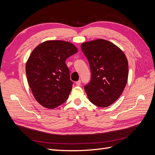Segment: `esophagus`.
Instances as JSON below:
<instances>
[{
    "label": "esophagus",
    "mask_w": 155,
    "mask_h": 155,
    "mask_svg": "<svg viewBox=\"0 0 155 155\" xmlns=\"http://www.w3.org/2000/svg\"><path fill=\"white\" fill-rule=\"evenodd\" d=\"M76 84L77 86H80V85H81V81L79 80V81H76Z\"/></svg>",
    "instance_id": "esophagus-1"
}]
</instances>
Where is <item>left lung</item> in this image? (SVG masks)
Segmentation results:
<instances>
[{
    "mask_svg": "<svg viewBox=\"0 0 155 155\" xmlns=\"http://www.w3.org/2000/svg\"><path fill=\"white\" fill-rule=\"evenodd\" d=\"M81 48L91 71V81L84 87L88 100L100 107L112 105L127 82L129 67L125 54L114 44L102 39L85 42Z\"/></svg>",
    "mask_w": 155,
    "mask_h": 155,
    "instance_id": "obj_1",
    "label": "left lung"
}]
</instances>
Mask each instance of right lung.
Returning <instances> with one entry per match:
<instances>
[{
  "label": "right lung",
  "instance_id": "right-lung-1",
  "mask_svg": "<svg viewBox=\"0 0 155 155\" xmlns=\"http://www.w3.org/2000/svg\"><path fill=\"white\" fill-rule=\"evenodd\" d=\"M68 41H46L32 51L26 63L27 80L35 99L52 109L67 101L72 88L65 61L78 52Z\"/></svg>",
  "mask_w": 155,
  "mask_h": 155
}]
</instances>
